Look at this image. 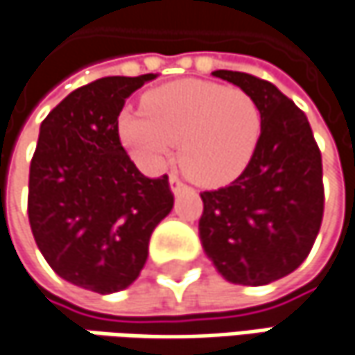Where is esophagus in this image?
Returning <instances> with one entry per match:
<instances>
[{
	"instance_id": "obj_1",
	"label": "esophagus",
	"mask_w": 355,
	"mask_h": 355,
	"mask_svg": "<svg viewBox=\"0 0 355 355\" xmlns=\"http://www.w3.org/2000/svg\"><path fill=\"white\" fill-rule=\"evenodd\" d=\"M169 190H171V193H173V196H178L180 191L188 190V186H186V184H184V182L178 178V175H171V178H169Z\"/></svg>"
}]
</instances>
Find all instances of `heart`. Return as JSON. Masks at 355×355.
Here are the masks:
<instances>
[{"label":"heart","mask_w":355,"mask_h":355,"mask_svg":"<svg viewBox=\"0 0 355 355\" xmlns=\"http://www.w3.org/2000/svg\"><path fill=\"white\" fill-rule=\"evenodd\" d=\"M116 131L145 169H159L180 141V165L200 186L236 180L261 137V111L241 89L206 80H178L151 89L143 111L125 109Z\"/></svg>","instance_id":"obj_1"}]
</instances>
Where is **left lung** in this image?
I'll return each instance as SVG.
<instances>
[{
    "label": "left lung",
    "mask_w": 355,
    "mask_h": 355,
    "mask_svg": "<svg viewBox=\"0 0 355 355\" xmlns=\"http://www.w3.org/2000/svg\"><path fill=\"white\" fill-rule=\"evenodd\" d=\"M261 111V137L246 169L226 188L204 191L200 241L234 285L261 287L301 265L323 218L321 153L305 113L275 85L214 70Z\"/></svg>",
    "instance_id": "obj_1"
}]
</instances>
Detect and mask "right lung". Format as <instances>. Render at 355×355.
Wrapping results in <instances>:
<instances>
[{
    "instance_id": "right-lung-1",
    "label": "right lung",
    "mask_w": 355,
    "mask_h": 355,
    "mask_svg": "<svg viewBox=\"0 0 355 355\" xmlns=\"http://www.w3.org/2000/svg\"><path fill=\"white\" fill-rule=\"evenodd\" d=\"M153 78H98L72 90L40 125L28 193L32 234L52 270L87 291L111 295L135 283L151 232L173 208L167 175H143L116 131L125 101Z\"/></svg>"
}]
</instances>
